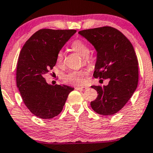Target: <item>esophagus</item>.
I'll use <instances>...</instances> for the list:
<instances>
[{"mask_svg": "<svg viewBox=\"0 0 153 153\" xmlns=\"http://www.w3.org/2000/svg\"><path fill=\"white\" fill-rule=\"evenodd\" d=\"M87 88L85 87H75V89L78 90V91H85Z\"/></svg>", "mask_w": 153, "mask_h": 153, "instance_id": "34e87169", "label": "esophagus"}]
</instances>
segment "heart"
Instances as JSON below:
<instances>
[{
  "label": "heart",
  "mask_w": 153,
  "mask_h": 153,
  "mask_svg": "<svg viewBox=\"0 0 153 153\" xmlns=\"http://www.w3.org/2000/svg\"><path fill=\"white\" fill-rule=\"evenodd\" d=\"M71 48L73 51L77 52L80 56L83 57V61L85 64H89L91 62L92 58L90 56L89 48L83 41L80 40H76L71 44ZM63 60V53L60 51L57 55V62L61 63ZM84 71H73L64 75L63 79L65 82L75 85H82L85 82L84 77L85 75Z\"/></svg>",
  "instance_id": "heart-1"
}]
</instances>
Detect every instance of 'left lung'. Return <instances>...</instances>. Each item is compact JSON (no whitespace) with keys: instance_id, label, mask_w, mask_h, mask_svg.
Here are the masks:
<instances>
[{"instance_id":"left-lung-1","label":"left lung","mask_w":153,"mask_h":153,"mask_svg":"<svg viewBox=\"0 0 153 153\" xmlns=\"http://www.w3.org/2000/svg\"><path fill=\"white\" fill-rule=\"evenodd\" d=\"M78 33L97 51L93 76L108 79V85H92L97 92L91 108L102 115L115 114L124 107L138 83V61L132 43L120 31L110 26L87 29Z\"/></svg>"}]
</instances>
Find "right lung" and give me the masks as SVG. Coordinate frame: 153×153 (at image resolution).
<instances>
[{
  "mask_svg": "<svg viewBox=\"0 0 153 153\" xmlns=\"http://www.w3.org/2000/svg\"><path fill=\"white\" fill-rule=\"evenodd\" d=\"M75 30L40 29L24 44L16 70L17 87L27 109L42 119L60 113L74 88L47 83L45 75L56 65L57 55Z\"/></svg>",
  "mask_w": 153,
  "mask_h": 153,
  "instance_id": "1",
  "label": "right lung"
}]
</instances>
